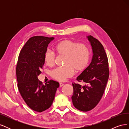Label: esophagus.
Returning <instances> with one entry per match:
<instances>
[{"label": "esophagus", "instance_id": "obj_1", "mask_svg": "<svg viewBox=\"0 0 129 129\" xmlns=\"http://www.w3.org/2000/svg\"><path fill=\"white\" fill-rule=\"evenodd\" d=\"M59 85H60V87H61L63 86V83H60Z\"/></svg>", "mask_w": 129, "mask_h": 129}]
</instances>
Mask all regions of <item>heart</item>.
Wrapping results in <instances>:
<instances>
[{
  "mask_svg": "<svg viewBox=\"0 0 129 129\" xmlns=\"http://www.w3.org/2000/svg\"><path fill=\"white\" fill-rule=\"evenodd\" d=\"M55 51L61 56H65L64 67H57L50 72V76L58 81H63L72 77L74 73H80L86 68L90 59V50L83 44L70 40L58 42L55 46ZM55 54L49 50L44 55L45 63L51 67L55 62Z\"/></svg>",
  "mask_w": 129,
  "mask_h": 129,
  "instance_id": "1",
  "label": "heart"
}]
</instances>
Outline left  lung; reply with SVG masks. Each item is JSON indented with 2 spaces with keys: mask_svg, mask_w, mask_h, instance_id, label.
I'll list each match as a JSON object with an SVG mask.
<instances>
[{
  "mask_svg": "<svg viewBox=\"0 0 129 129\" xmlns=\"http://www.w3.org/2000/svg\"><path fill=\"white\" fill-rule=\"evenodd\" d=\"M92 47L93 56L90 64L76 80L84 82L82 86L74 83L72 96L74 106L82 111L94 108L103 95L109 76L108 60L102 44L91 36L87 37Z\"/></svg>",
  "mask_w": 129,
  "mask_h": 129,
  "instance_id": "8db88e82",
  "label": "left lung"
}]
</instances>
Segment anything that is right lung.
<instances>
[{
  "mask_svg": "<svg viewBox=\"0 0 129 129\" xmlns=\"http://www.w3.org/2000/svg\"><path fill=\"white\" fill-rule=\"evenodd\" d=\"M54 38L31 37L20 50L16 67L18 88L22 99L33 110L42 112L51 106L59 83L52 80L45 84L38 80L45 62L44 55Z\"/></svg>",
  "mask_w": 129,
  "mask_h": 129,
  "instance_id": "add662e5",
  "label": "right lung"
}]
</instances>
